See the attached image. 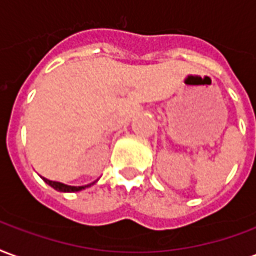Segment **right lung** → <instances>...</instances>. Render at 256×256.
Returning <instances> with one entry per match:
<instances>
[{
  "label": "right lung",
  "instance_id": "obj_1",
  "mask_svg": "<svg viewBox=\"0 0 256 256\" xmlns=\"http://www.w3.org/2000/svg\"><path fill=\"white\" fill-rule=\"evenodd\" d=\"M44 182L46 184H49L50 187H53L54 190H57L60 192H78V191H82V190H84V188L90 187L91 184H94V182H91L88 186H82V187H74V186H66V184H62V182H52V180H48V178H44Z\"/></svg>",
  "mask_w": 256,
  "mask_h": 256
}]
</instances>
